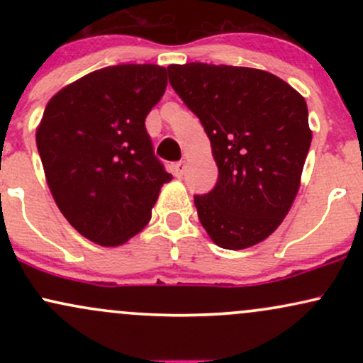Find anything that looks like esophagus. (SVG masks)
<instances>
[{"label": "esophagus", "mask_w": 363, "mask_h": 363, "mask_svg": "<svg viewBox=\"0 0 363 363\" xmlns=\"http://www.w3.org/2000/svg\"><path fill=\"white\" fill-rule=\"evenodd\" d=\"M186 172V162H176V164H172V174L176 176L177 179H181L182 176H184Z\"/></svg>", "instance_id": "1"}]
</instances>
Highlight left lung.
Masks as SVG:
<instances>
[{
	"instance_id": "1",
	"label": "left lung",
	"mask_w": 363,
	"mask_h": 363,
	"mask_svg": "<svg viewBox=\"0 0 363 363\" xmlns=\"http://www.w3.org/2000/svg\"><path fill=\"white\" fill-rule=\"evenodd\" d=\"M167 72L201 121L218 165L213 189L194 196L199 222L223 249L259 244L283 222L301 187L312 141L306 101L262 69L187 62Z\"/></svg>"
}]
</instances>
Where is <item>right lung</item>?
<instances>
[{
	"mask_svg": "<svg viewBox=\"0 0 363 363\" xmlns=\"http://www.w3.org/2000/svg\"><path fill=\"white\" fill-rule=\"evenodd\" d=\"M167 86L158 65H118L57 91L35 133L54 201L95 244L114 247L143 230L172 176L153 153L145 119Z\"/></svg>",
	"mask_w": 363,
	"mask_h": 363,
	"instance_id": "obj_1",
	"label": "right lung"
}]
</instances>
